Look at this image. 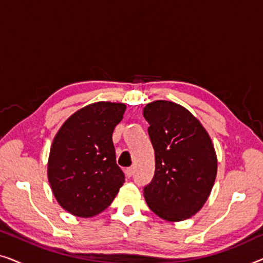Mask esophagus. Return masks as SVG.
Returning <instances> with one entry per match:
<instances>
[{
    "instance_id": "1",
    "label": "esophagus",
    "mask_w": 263,
    "mask_h": 263,
    "mask_svg": "<svg viewBox=\"0 0 263 263\" xmlns=\"http://www.w3.org/2000/svg\"><path fill=\"white\" fill-rule=\"evenodd\" d=\"M133 174H134V168L133 167H127L124 170V175L127 176V177H132Z\"/></svg>"
}]
</instances>
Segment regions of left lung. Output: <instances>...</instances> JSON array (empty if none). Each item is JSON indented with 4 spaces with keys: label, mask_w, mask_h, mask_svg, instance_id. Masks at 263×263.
I'll return each instance as SVG.
<instances>
[{
    "label": "left lung",
    "mask_w": 263,
    "mask_h": 263,
    "mask_svg": "<svg viewBox=\"0 0 263 263\" xmlns=\"http://www.w3.org/2000/svg\"><path fill=\"white\" fill-rule=\"evenodd\" d=\"M156 157L153 179L143 189L147 206L166 221H183L206 203L218 159L201 122L184 106L154 100L143 107Z\"/></svg>",
    "instance_id": "obj_1"
}]
</instances>
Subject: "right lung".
Masks as SVG:
<instances>
[{
    "label": "right lung",
    "instance_id": "add662e5",
    "mask_svg": "<svg viewBox=\"0 0 263 263\" xmlns=\"http://www.w3.org/2000/svg\"><path fill=\"white\" fill-rule=\"evenodd\" d=\"M125 109L123 103L88 104L68 117L53 138L48 160L50 188L60 206L75 217L102 213L123 185L112 133Z\"/></svg>",
    "mask_w": 263,
    "mask_h": 263
}]
</instances>
